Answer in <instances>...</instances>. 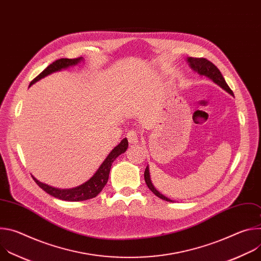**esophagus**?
Here are the masks:
<instances>
[{
	"label": "esophagus",
	"mask_w": 261,
	"mask_h": 261,
	"mask_svg": "<svg viewBox=\"0 0 261 261\" xmlns=\"http://www.w3.org/2000/svg\"><path fill=\"white\" fill-rule=\"evenodd\" d=\"M127 138H128V141L129 143L131 144H136L138 142V136H137V133L135 131H129L127 133Z\"/></svg>",
	"instance_id": "esophagus-1"
}]
</instances>
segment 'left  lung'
I'll list each match as a JSON object with an SVG mask.
<instances>
[{
	"label": "left lung",
	"instance_id": "left-lung-1",
	"mask_svg": "<svg viewBox=\"0 0 261 261\" xmlns=\"http://www.w3.org/2000/svg\"><path fill=\"white\" fill-rule=\"evenodd\" d=\"M187 62H188L189 66L191 67V69L193 71L197 72L199 75L206 76L207 79L213 81L216 85H218L220 88H222L223 90L226 91L228 94L233 96L232 91L230 90V88L226 84V82H225L224 77H223V75L221 74L220 70L212 62H210V61H207L206 59H203V58H192V57L187 58ZM144 180L146 182V186L148 187V189H150L156 196H158L159 198H161L163 200H166V201H170V202L173 201L170 198H168V197L164 196L163 194H161L155 188V186L153 185L152 179H151L150 167H148V165L146 166V168L144 170Z\"/></svg>",
	"mask_w": 261,
	"mask_h": 261
}]
</instances>
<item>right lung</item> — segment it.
<instances>
[{"label":"right lung","mask_w":261,"mask_h":261,"mask_svg":"<svg viewBox=\"0 0 261 261\" xmlns=\"http://www.w3.org/2000/svg\"><path fill=\"white\" fill-rule=\"evenodd\" d=\"M84 62V58H77V59H60L57 60L56 62H54L53 64H50L49 66H47L46 69H44L38 76L36 79H34L29 88L34 85L35 83L39 82L40 80L46 77L49 74H53L55 72L58 71H62L65 70L69 67H73L76 66L80 63ZM128 148V140L127 138H124L117 146H115L113 148L107 157L105 158V160L102 162V164L99 166V168L97 169V171L93 174V176H91L90 179H88L86 182L77 186V187L74 188H70V189H59V188H55L53 186H49L47 184L41 182L36 177L33 178L36 181V184L39 186L41 189H43L46 193H48L49 195L59 198L61 200H66V201H84V200H88L91 198L96 197L104 188V186L106 185L107 180H108V176H109V171H110V167L113 165V162L122 154H124Z\"/></svg>","instance_id":"add662e5"}]
</instances>
